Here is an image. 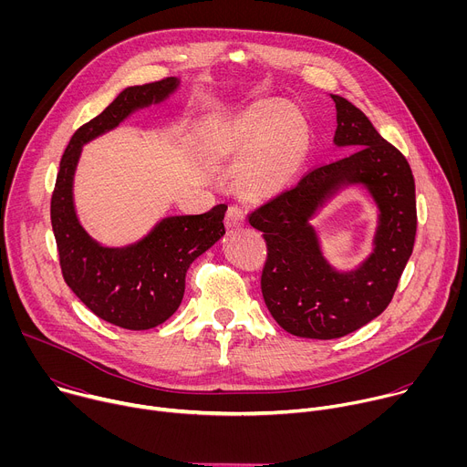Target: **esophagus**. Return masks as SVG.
I'll return each mask as SVG.
<instances>
[{
    "mask_svg": "<svg viewBox=\"0 0 467 467\" xmlns=\"http://www.w3.org/2000/svg\"><path fill=\"white\" fill-rule=\"evenodd\" d=\"M225 225L227 229H240L245 225V214L240 207H229L225 214Z\"/></svg>",
    "mask_w": 467,
    "mask_h": 467,
    "instance_id": "esophagus-1",
    "label": "esophagus"
}]
</instances>
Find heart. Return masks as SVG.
I'll list each match as a JSON object with an SVG mask.
<instances>
[{
	"label": "heart",
	"mask_w": 467,
	"mask_h": 467,
	"mask_svg": "<svg viewBox=\"0 0 467 467\" xmlns=\"http://www.w3.org/2000/svg\"><path fill=\"white\" fill-rule=\"evenodd\" d=\"M218 151L240 162L238 188L268 199L290 186L310 150L305 116L283 101H264L240 116L218 140Z\"/></svg>",
	"instance_id": "1"
}]
</instances>
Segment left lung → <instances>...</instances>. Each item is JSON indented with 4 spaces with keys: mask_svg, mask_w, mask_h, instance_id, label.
<instances>
[{
    "mask_svg": "<svg viewBox=\"0 0 467 467\" xmlns=\"http://www.w3.org/2000/svg\"><path fill=\"white\" fill-rule=\"evenodd\" d=\"M337 103L335 144L344 159L306 171L299 182L249 214L268 256L260 277L264 303L294 337L332 340L375 319L391 301L412 254L418 213L409 161L386 142L368 116L346 98ZM362 182L379 205L376 251L358 271L338 275L324 262L307 220L342 183Z\"/></svg>",
    "mask_w": 467,
    "mask_h": 467,
    "instance_id": "8db88e82",
    "label": "left lung"
}]
</instances>
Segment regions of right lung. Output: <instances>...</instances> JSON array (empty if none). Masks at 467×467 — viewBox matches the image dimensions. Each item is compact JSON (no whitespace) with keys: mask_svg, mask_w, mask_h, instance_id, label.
Here are the masks:
<instances>
[{"mask_svg":"<svg viewBox=\"0 0 467 467\" xmlns=\"http://www.w3.org/2000/svg\"><path fill=\"white\" fill-rule=\"evenodd\" d=\"M175 88V78L129 87L99 116L81 125L64 150L51 193V227L66 285L98 317L129 330L153 328L179 308L190 264L225 234L227 205L197 216L164 218L135 245L101 247L78 222L74 171L83 144Z\"/></svg>","mask_w":467,"mask_h":467,"instance_id":"obj_1","label":"right lung"}]
</instances>
